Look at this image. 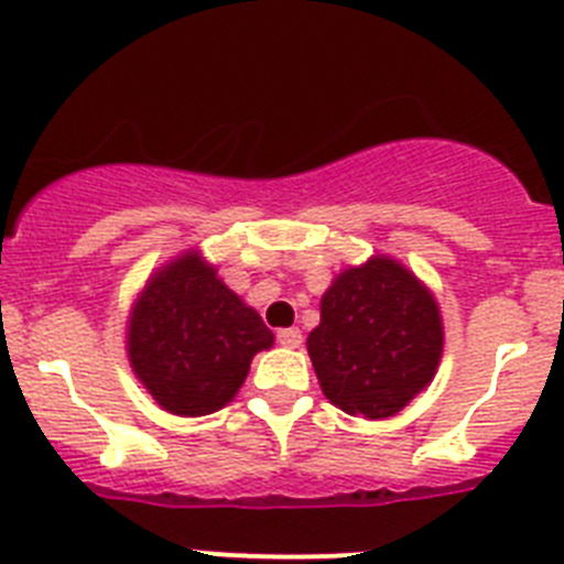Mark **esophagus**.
<instances>
[{"label": "esophagus", "instance_id": "34e87169", "mask_svg": "<svg viewBox=\"0 0 564 564\" xmlns=\"http://www.w3.org/2000/svg\"><path fill=\"white\" fill-rule=\"evenodd\" d=\"M278 343H281L283 348H301L303 345L301 328H281V332H278Z\"/></svg>", "mask_w": 564, "mask_h": 564}]
</instances>
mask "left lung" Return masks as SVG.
<instances>
[{
	"label": "left lung",
	"instance_id": "1",
	"mask_svg": "<svg viewBox=\"0 0 564 564\" xmlns=\"http://www.w3.org/2000/svg\"><path fill=\"white\" fill-rule=\"evenodd\" d=\"M306 348L334 408L370 421L390 419L433 382L444 319L433 292L402 261L370 256L323 292L319 326Z\"/></svg>",
	"mask_w": 564,
	"mask_h": 564
}]
</instances>
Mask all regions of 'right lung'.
Returning <instances> with one entry per match:
<instances>
[{
    "mask_svg": "<svg viewBox=\"0 0 564 564\" xmlns=\"http://www.w3.org/2000/svg\"><path fill=\"white\" fill-rule=\"evenodd\" d=\"M275 334L219 278L216 263L185 250L151 272L131 303L126 351L165 413L210 415L232 402L250 362Z\"/></svg>",
    "mask_w": 564,
    "mask_h": 564,
    "instance_id": "obj_1",
    "label": "right lung"
}]
</instances>
